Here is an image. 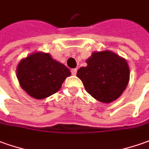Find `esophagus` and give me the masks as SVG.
<instances>
[{"label": "esophagus", "mask_w": 149, "mask_h": 149, "mask_svg": "<svg viewBox=\"0 0 149 149\" xmlns=\"http://www.w3.org/2000/svg\"><path fill=\"white\" fill-rule=\"evenodd\" d=\"M77 68H73V69L71 70V73L75 76V75L77 74Z\"/></svg>", "instance_id": "34e87169"}]
</instances>
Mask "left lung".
<instances>
[{
	"label": "left lung",
	"mask_w": 149,
	"mask_h": 149,
	"mask_svg": "<svg viewBox=\"0 0 149 149\" xmlns=\"http://www.w3.org/2000/svg\"><path fill=\"white\" fill-rule=\"evenodd\" d=\"M81 67L77 76L86 91L102 103L118 99L129 82L130 70L124 58L109 50L94 52Z\"/></svg>",
	"instance_id": "left-lung-1"
}]
</instances>
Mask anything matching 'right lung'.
Wrapping results in <instances>:
<instances>
[{
  "mask_svg": "<svg viewBox=\"0 0 149 149\" xmlns=\"http://www.w3.org/2000/svg\"><path fill=\"white\" fill-rule=\"evenodd\" d=\"M69 69L54 60L49 54H32L21 60L17 68V77L21 87L35 99L52 95L61 88Z\"/></svg>",
  "mask_w": 149,
  "mask_h": 149,
  "instance_id": "obj_1",
  "label": "right lung"
}]
</instances>
